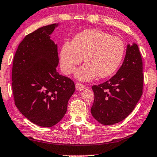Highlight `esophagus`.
Here are the masks:
<instances>
[{
    "mask_svg": "<svg viewBox=\"0 0 157 157\" xmlns=\"http://www.w3.org/2000/svg\"><path fill=\"white\" fill-rule=\"evenodd\" d=\"M75 87H76V90H78V91H82V90H83L85 88V86L83 84L77 82L75 84Z\"/></svg>",
    "mask_w": 157,
    "mask_h": 157,
    "instance_id": "obj_1",
    "label": "esophagus"
}]
</instances>
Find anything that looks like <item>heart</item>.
<instances>
[{
	"label": "heart",
	"instance_id": "1",
	"mask_svg": "<svg viewBox=\"0 0 157 157\" xmlns=\"http://www.w3.org/2000/svg\"><path fill=\"white\" fill-rule=\"evenodd\" d=\"M125 45L118 36H111L99 29H86L73 37L72 44L65 42L60 51V66L64 73L75 71L82 62L86 63L75 73L81 81H90L97 75L107 78L114 73L122 61Z\"/></svg>",
	"mask_w": 157,
	"mask_h": 157
}]
</instances>
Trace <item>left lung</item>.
Listing matches in <instances>:
<instances>
[{
    "instance_id": "obj_1",
    "label": "left lung",
    "mask_w": 157,
    "mask_h": 157,
    "mask_svg": "<svg viewBox=\"0 0 157 157\" xmlns=\"http://www.w3.org/2000/svg\"><path fill=\"white\" fill-rule=\"evenodd\" d=\"M144 77L138 46L128 44L123 63L115 75L92 86L94 101L91 113L103 125H113L130 115L142 94Z\"/></svg>"
}]
</instances>
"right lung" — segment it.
I'll return each mask as SVG.
<instances>
[{"label": "right lung", "mask_w": 157, "mask_h": 157, "mask_svg": "<svg viewBox=\"0 0 157 157\" xmlns=\"http://www.w3.org/2000/svg\"><path fill=\"white\" fill-rule=\"evenodd\" d=\"M58 25H46L27 35L13 59L15 106L28 120L41 127H52L63 118L75 90L73 81L56 70L58 46L51 34Z\"/></svg>", "instance_id": "1"}]
</instances>
